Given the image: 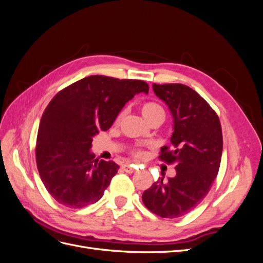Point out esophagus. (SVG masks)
I'll list each match as a JSON object with an SVG mask.
<instances>
[{"instance_id": "34e87169", "label": "esophagus", "mask_w": 263, "mask_h": 263, "mask_svg": "<svg viewBox=\"0 0 263 263\" xmlns=\"http://www.w3.org/2000/svg\"><path fill=\"white\" fill-rule=\"evenodd\" d=\"M123 169H124V171H126L127 173H134L135 171H136V168H135V166H133V165H130V164H124L123 165Z\"/></svg>"}]
</instances>
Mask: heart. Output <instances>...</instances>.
<instances>
[{"instance_id": "1", "label": "heart", "mask_w": 263, "mask_h": 263, "mask_svg": "<svg viewBox=\"0 0 263 263\" xmlns=\"http://www.w3.org/2000/svg\"><path fill=\"white\" fill-rule=\"evenodd\" d=\"M140 112L142 114V116L145 117L146 121L149 123L150 121H153V119H157V118H160L163 121L164 118V109L163 107L159 104L157 102L154 101H149V102H145L142 103L141 106H140ZM122 116V114L119 115V117ZM132 155L137 158V159H141L145 157V151L141 150L140 148H134L132 150Z\"/></svg>"}]
</instances>
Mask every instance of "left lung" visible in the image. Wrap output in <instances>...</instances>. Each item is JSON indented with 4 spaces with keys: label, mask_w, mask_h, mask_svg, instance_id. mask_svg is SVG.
<instances>
[{
    "label": "left lung",
    "mask_w": 263,
    "mask_h": 263,
    "mask_svg": "<svg viewBox=\"0 0 263 263\" xmlns=\"http://www.w3.org/2000/svg\"><path fill=\"white\" fill-rule=\"evenodd\" d=\"M153 89L173 117L171 148L163 146L159 158L178 164L176 177L155 182L142 194V202L158 216L177 218L210 192L221 159V127L216 112L190 86L154 83Z\"/></svg>",
    "instance_id": "left-lung-1"
}]
</instances>
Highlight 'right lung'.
I'll use <instances>...</instances> for the list:
<instances>
[{
  "mask_svg": "<svg viewBox=\"0 0 263 263\" xmlns=\"http://www.w3.org/2000/svg\"><path fill=\"white\" fill-rule=\"evenodd\" d=\"M148 91L140 80L90 76L55 94L43 114L36 145L39 176L55 201L81 209L103 196L119 166L95 159L93 137L113 125L135 95Z\"/></svg>",
  "mask_w": 263,
  "mask_h": 263,
  "instance_id": "right-lung-1",
  "label": "right lung"
}]
</instances>
